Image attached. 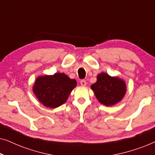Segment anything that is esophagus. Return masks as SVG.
Masks as SVG:
<instances>
[{
    "label": "esophagus",
    "instance_id": "obj_1",
    "mask_svg": "<svg viewBox=\"0 0 155 155\" xmlns=\"http://www.w3.org/2000/svg\"><path fill=\"white\" fill-rule=\"evenodd\" d=\"M80 84H81L82 86H86L87 84V82L85 80H82L81 81H80Z\"/></svg>",
    "mask_w": 155,
    "mask_h": 155
}]
</instances>
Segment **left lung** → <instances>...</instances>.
<instances>
[{"label":"left lung","mask_w":155,"mask_h":155,"mask_svg":"<svg viewBox=\"0 0 155 155\" xmlns=\"http://www.w3.org/2000/svg\"><path fill=\"white\" fill-rule=\"evenodd\" d=\"M91 89L99 102L110 107L124 98L126 92V84L120 78L101 73L97 75V82L91 85Z\"/></svg>","instance_id":"8db88e82"}]
</instances>
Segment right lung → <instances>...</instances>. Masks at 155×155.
Returning <instances> with one entry per match:
<instances>
[{"mask_svg":"<svg viewBox=\"0 0 155 155\" xmlns=\"http://www.w3.org/2000/svg\"><path fill=\"white\" fill-rule=\"evenodd\" d=\"M77 85L75 80L71 79L64 73L39 76L33 86V92L46 107L56 108L63 104Z\"/></svg>","mask_w":155,"mask_h":155,"instance_id":"obj_1","label":"right lung"}]
</instances>
